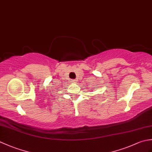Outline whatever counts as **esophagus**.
I'll return each mask as SVG.
<instances>
[{
	"label": "esophagus",
	"mask_w": 152,
	"mask_h": 152,
	"mask_svg": "<svg viewBox=\"0 0 152 152\" xmlns=\"http://www.w3.org/2000/svg\"><path fill=\"white\" fill-rule=\"evenodd\" d=\"M76 82H77L76 80H71V82H72V83H76Z\"/></svg>",
	"instance_id": "obj_1"
}]
</instances>
